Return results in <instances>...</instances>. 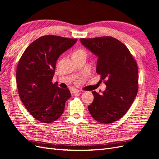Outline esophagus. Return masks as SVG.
<instances>
[{"instance_id": "34e87169", "label": "esophagus", "mask_w": 159, "mask_h": 159, "mask_svg": "<svg viewBox=\"0 0 159 159\" xmlns=\"http://www.w3.org/2000/svg\"><path fill=\"white\" fill-rule=\"evenodd\" d=\"M71 92H72V93H79V92H80V91L79 89H72Z\"/></svg>"}]
</instances>
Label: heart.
<instances>
[{
  "instance_id": "obj_1",
  "label": "heart",
  "mask_w": 159,
  "mask_h": 159,
  "mask_svg": "<svg viewBox=\"0 0 159 159\" xmlns=\"http://www.w3.org/2000/svg\"><path fill=\"white\" fill-rule=\"evenodd\" d=\"M81 56H86V52L83 48H78L74 52L72 57H78Z\"/></svg>"
}]
</instances>
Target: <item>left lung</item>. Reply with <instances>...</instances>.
<instances>
[{
    "label": "left lung",
    "mask_w": 159,
    "mask_h": 159,
    "mask_svg": "<svg viewBox=\"0 0 159 159\" xmlns=\"http://www.w3.org/2000/svg\"><path fill=\"white\" fill-rule=\"evenodd\" d=\"M80 41L98 56L96 72L107 87L102 94L92 91L94 99L88 107L89 111L101 123H113L126 114L137 94V62L127 46L111 36Z\"/></svg>",
    "instance_id": "1"
}]
</instances>
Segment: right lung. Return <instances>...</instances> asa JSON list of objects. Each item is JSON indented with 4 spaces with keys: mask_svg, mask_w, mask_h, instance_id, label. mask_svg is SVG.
<instances>
[{
    "mask_svg": "<svg viewBox=\"0 0 159 159\" xmlns=\"http://www.w3.org/2000/svg\"><path fill=\"white\" fill-rule=\"evenodd\" d=\"M77 39L46 35L32 42L24 52L16 69L18 94L32 117L42 123L55 121L71 97L68 88L52 83L56 61Z\"/></svg>",
    "mask_w": 159,
    "mask_h": 159,
    "instance_id": "obj_1",
    "label": "right lung"
}]
</instances>
